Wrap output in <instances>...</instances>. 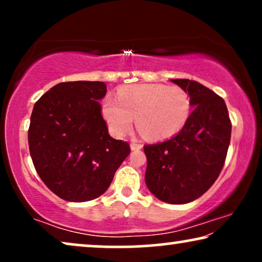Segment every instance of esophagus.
Returning a JSON list of instances; mask_svg holds the SVG:
<instances>
[{
    "mask_svg": "<svg viewBox=\"0 0 262 262\" xmlns=\"http://www.w3.org/2000/svg\"><path fill=\"white\" fill-rule=\"evenodd\" d=\"M130 148H131V150H141L142 144H139V143H137V142H131Z\"/></svg>",
    "mask_w": 262,
    "mask_h": 262,
    "instance_id": "1",
    "label": "esophagus"
}]
</instances>
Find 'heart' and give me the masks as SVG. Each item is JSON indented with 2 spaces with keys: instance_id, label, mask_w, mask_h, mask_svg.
<instances>
[{
  "instance_id": "heart-1",
  "label": "heart",
  "mask_w": 262,
  "mask_h": 262,
  "mask_svg": "<svg viewBox=\"0 0 262 262\" xmlns=\"http://www.w3.org/2000/svg\"><path fill=\"white\" fill-rule=\"evenodd\" d=\"M102 116L111 132L123 137L137 127L150 139H166L177 135L192 112L191 96L180 87L166 84H134L121 87L117 98L105 96Z\"/></svg>"
}]
</instances>
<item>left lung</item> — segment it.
I'll use <instances>...</instances> for the list:
<instances>
[{
  "label": "left lung",
  "mask_w": 262,
  "mask_h": 262,
  "mask_svg": "<svg viewBox=\"0 0 262 262\" xmlns=\"http://www.w3.org/2000/svg\"><path fill=\"white\" fill-rule=\"evenodd\" d=\"M171 82L191 96L192 113L177 136L144 145L145 184L168 204H187L217 180L230 144L231 123L224 100L196 81Z\"/></svg>",
  "instance_id": "1"
}]
</instances>
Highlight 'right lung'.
<instances>
[{"instance_id":"1","label":"right lung","mask_w":262,"mask_h":262,"mask_svg":"<svg viewBox=\"0 0 262 262\" xmlns=\"http://www.w3.org/2000/svg\"><path fill=\"white\" fill-rule=\"evenodd\" d=\"M103 82H62L35 102L28 145L35 170L51 191L68 202H88L110 187L128 143L110 136L99 101Z\"/></svg>"}]
</instances>
